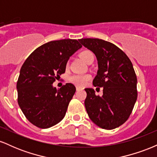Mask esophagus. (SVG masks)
Listing matches in <instances>:
<instances>
[{"label": "esophagus", "mask_w": 157, "mask_h": 157, "mask_svg": "<svg viewBox=\"0 0 157 157\" xmlns=\"http://www.w3.org/2000/svg\"><path fill=\"white\" fill-rule=\"evenodd\" d=\"M80 89H81V88L79 87V86H77V87H76V90H77V91H80Z\"/></svg>", "instance_id": "1"}]
</instances>
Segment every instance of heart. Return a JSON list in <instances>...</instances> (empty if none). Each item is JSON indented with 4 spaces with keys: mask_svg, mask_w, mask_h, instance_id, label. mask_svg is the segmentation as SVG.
Listing matches in <instances>:
<instances>
[{
    "mask_svg": "<svg viewBox=\"0 0 157 157\" xmlns=\"http://www.w3.org/2000/svg\"><path fill=\"white\" fill-rule=\"evenodd\" d=\"M92 55V52L88 51V50H86V51L82 52L80 54V58L82 59V60L86 62L87 61L88 57H89V55ZM90 77L89 75H75L71 77L70 80L72 82H74L75 84L79 86H84L88 81L89 80Z\"/></svg>",
    "mask_w": 157,
    "mask_h": 157,
    "instance_id": "1",
    "label": "heart"
}]
</instances>
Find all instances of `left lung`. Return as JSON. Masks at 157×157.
I'll list each match as a JSON object with an SVG mask.
<instances>
[{
  "label": "left lung",
  "instance_id": "1",
  "mask_svg": "<svg viewBox=\"0 0 157 157\" xmlns=\"http://www.w3.org/2000/svg\"><path fill=\"white\" fill-rule=\"evenodd\" d=\"M78 40L96 56L98 71L93 85L103 88L102 97L97 96L93 89H85L88 115L101 128H116L128 119L137 99V79L132 63L120 48L108 41L97 38Z\"/></svg>",
  "mask_w": 157,
  "mask_h": 157
}]
</instances>
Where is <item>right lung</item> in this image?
Masks as SVG:
<instances>
[{
	"label": "right lung",
	"instance_id": "obj_1",
	"mask_svg": "<svg viewBox=\"0 0 157 157\" xmlns=\"http://www.w3.org/2000/svg\"><path fill=\"white\" fill-rule=\"evenodd\" d=\"M81 47L77 40L50 41L36 48L23 64L17 82V102L33 125L48 128L63 119L76 88L66 83L57 89L52 84Z\"/></svg>",
	"mask_w": 157,
	"mask_h": 157
}]
</instances>
